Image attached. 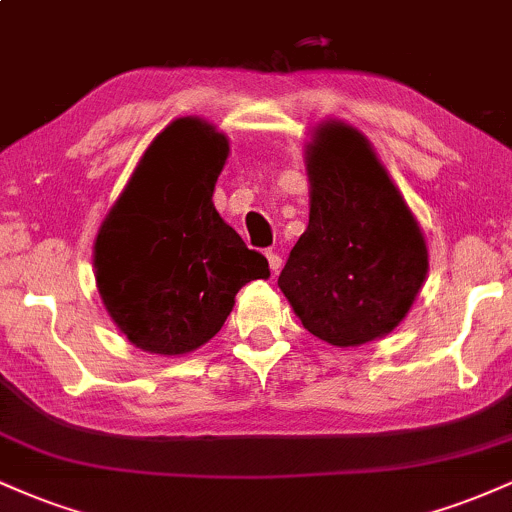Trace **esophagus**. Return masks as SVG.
<instances>
[{
	"label": "esophagus",
	"mask_w": 512,
	"mask_h": 512,
	"mask_svg": "<svg viewBox=\"0 0 512 512\" xmlns=\"http://www.w3.org/2000/svg\"><path fill=\"white\" fill-rule=\"evenodd\" d=\"M264 255H267L269 269H272V274H279V272H281V257H279V252L267 250V252H264Z\"/></svg>",
	"instance_id": "1"
}]
</instances>
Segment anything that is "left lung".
I'll return each mask as SVG.
<instances>
[{
  "label": "left lung",
  "mask_w": 512,
  "mask_h": 512,
  "mask_svg": "<svg viewBox=\"0 0 512 512\" xmlns=\"http://www.w3.org/2000/svg\"><path fill=\"white\" fill-rule=\"evenodd\" d=\"M303 158L310 219L279 289L317 339L368 344L395 330L424 286V231L356 127L320 122Z\"/></svg>",
  "instance_id": "left-lung-1"
}]
</instances>
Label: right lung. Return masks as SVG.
<instances>
[{
  "instance_id": "obj_1",
  "label": "right lung",
  "mask_w": 512,
  "mask_h": 512,
  "mask_svg": "<svg viewBox=\"0 0 512 512\" xmlns=\"http://www.w3.org/2000/svg\"><path fill=\"white\" fill-rule=\"evenodd\" d=\"M228 151L211 122L178 117L149 144L98 228V293L137 349L190 354L221 330L245 284L269 276L264 255L248 250L211 202Z\"/></svg>"
}]
</instances>
